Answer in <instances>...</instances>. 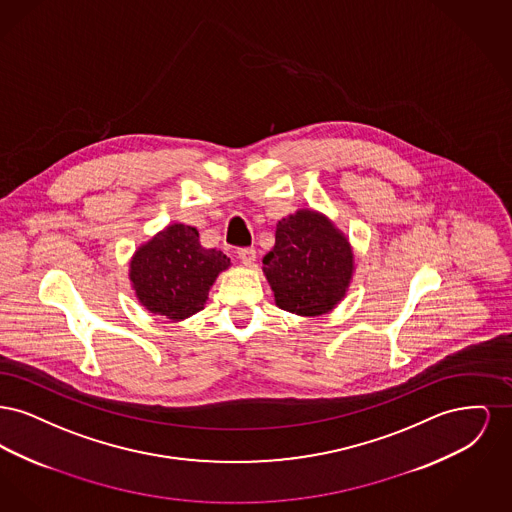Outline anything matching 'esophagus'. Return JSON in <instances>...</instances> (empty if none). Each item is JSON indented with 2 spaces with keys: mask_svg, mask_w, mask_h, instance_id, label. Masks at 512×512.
<instances>
[{
  "mask_svg": "<svg viewBox=\"0 0 512 512\" xmlns=\"http://www.w3.org/2000/svg\"><path fill=\"white\" fill-rule=\"evenodd\" d=\"M238 257H240V261L244 263L245 267H253L255 259H257V251L253 247H244V249L238 251Z\"/></svg>",
  "mask_w": 512,
  "mask_h": 512,
  "instance_id": "34e87169",
  "label": "esophagus"
}]
</instances>
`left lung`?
Listing matches in <instances>:
<instances>
[{
	"instance_id": "left-lung-1",
	"label": "left lung",
	"mask_w": 512,
	"mask_h": 512,
	"mask_svg": "<svg viewBox=\"0 0 512 512\" xmlns=\"http://www.w3.org/2000/svg\"><path fill=\"white\" fill-rule=\"evenodd\" d=\"M274 303L299 317L334 311L355 272L349 238L315 209H297L276 224V242L263 257Z\"/></svg>"
}]
</instances>
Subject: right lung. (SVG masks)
<instances>
[{"label":"right lung","instance_id":"obj_1","mask_svg":"<svg viewBox=\"0 0 512 512\" xmlns=\"http://www.w3.org/2000/svg\"><path fill=\"white\" fill-rule=\"evenodd\" d=\"M230 259L205 249L194 226L172 222L140 245L128 265L134 295L149 313L180 322L199 313Z\"/></svg>","mask_w":512,"mask_h":512}]
</instances>
